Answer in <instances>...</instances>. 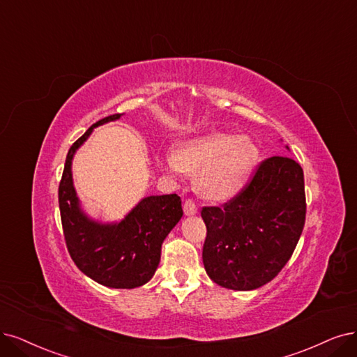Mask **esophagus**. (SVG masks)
I'll return each mask as SVG.
<instances>
[{
	"mask_svg": "<svg viewBox=\"0 0 357 357\" xmlns=\"http://www.w3.org/2000/svg\"><path fill=\"white\" fill-rule=\"evenodd\" d=\"M183 212H185L187 216H192L197 213V206L192 200H185V203H183Z\"/></svg>",
	"mask_w": 357,
	"mask_h": 357,
	"instance_id": "esophagus-1",
	"label": "esophagus"
}]
</instances>
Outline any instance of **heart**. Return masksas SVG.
I'll return each mask as SVG.
<instances>
[{
  "instance_id": "b5f03b06",
  "label": "heart",
  "mask_w": 357,
  "mask_h": 357,
  "mask_svg": "<svg viewBox=\"0 0 357 357\" xmlns=\"http://www.w3.org/2000/svg\"><path fill=\"white\" fill-rule=\"evenodd\" d=\"M257 158L259 149L250 137L208 132L183 142L178 154L169 153L163 165L174 175L199 172L195 179L199 192L208 200L223 202L243 190Z\"/></svg>"
}]
</instances>
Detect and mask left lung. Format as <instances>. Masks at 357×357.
<instances>
[{"label": "left lung", "mask_w": 357, "mask_h": 357, "mask_svg": "<svg viewBox=\"0 0 357 357\" xmlns=\"http://www.w3.org/2000/svg\"><path fill=\"white\" fill-rule=\"evenodd\" d=\"M202 218L210 280L236 291L265 285L293 256L305 227L303 169L289 157H269L240 194L222 207H203Z\"/></svg>", "instance_id": "1"}]
</instances>
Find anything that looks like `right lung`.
Wrapping results in <instances>:
<instances>
[{"mask_svg": "<svg viewBox=\"0 0 357 357\" xmlns=\"http://www.w3.org/2000/svg\"><path fill=\"white\" fill-rule=\"evenodd\" d=\"M112 114L92 125L70 147L59 187V206L66 245L75 265L91 280L110 288L147 284L160 263L162 244L183 212L176 194L150 195L116 223H100L81 208L72 178L76 150L98 125L113 122Z\"/></svg>", "mask_w": 357, "mask_h": 357, "instance_id": "add662e5", "label": "right lung"}]
</instances>
